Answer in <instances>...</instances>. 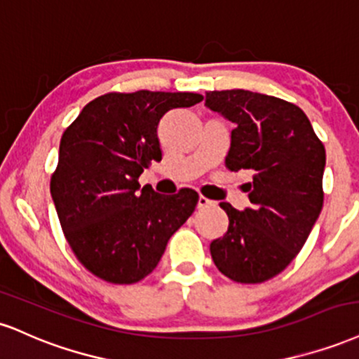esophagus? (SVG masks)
Segmentation results:
<instances>
[{
	"instance_id": "1",
	"label": "esophagus",
	"mask_w": 359,
	"mask_h": 359,
	"mask_svg": "<svg viewBox=\"0 0 359 359\" xmlns=\"http://www.w3.org/2000/svg\"><path fill=\"white\" fill-rule=\"evenodd\" d=\"M210 206H215V201L208 200V198L205 196L198 198V208H210Z\"/></svg>"
}]
</instances>
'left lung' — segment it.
Wrapping results in <instances>:
<instances>
[{
    "instance_id": "left-lung-1",
    "label": "left lung",
    "mask_w": 359,
    "mask_h": 359,
    "mask_svg": "<svg viewBox=\"0 0 359 359\" xmlns=\"http://www.w3.org/2000/svg\"><path fill=\"white\" fill-rule=\"evenodd\" d=\"M205 105L233 122L225 166L248 170L250 206L220 203L229 230L210 243L217 269L240 284H260L296 259L323 210L326 149L302 109L257 92H206Z\"/></svg>"
}]
</instances>
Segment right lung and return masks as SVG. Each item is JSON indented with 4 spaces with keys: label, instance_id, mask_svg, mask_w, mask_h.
<instances>
[{
    "label": "right lung",
    "instance_id": "1",
    "mask_svg": "<svg viewBox=\"0 0 359 359\" xmlns=\"http://www.w3.org/2000/svg\"><path fill=\"white\" fill-rule=\"evenodd\" d=\"M200 100L203 95L193 92H109L88 102L63 133L50 193L70 248L99 279H144L195 212V189L164 196L141 189L137 180L163 158L161 117Z\"/></svg>",
    "mask_w": 359,
    "mask_h": 359
}]
</instances>
